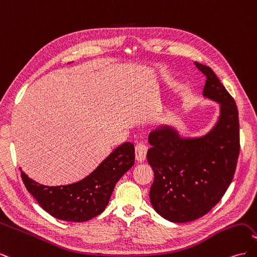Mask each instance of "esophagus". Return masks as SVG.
<instances>
[{"mask_svg":"<svg viewBox=\"0 0 257 257\" xmlns=\"http://www.w3.org/2000/svg\"><path fill=\"white\" fill-rule=\"evenodd\" d=\"M148 152V146L145 143H139L135 147V157L136 160L139 162H143L146 160Z\"/></svg>","mask_w":257,"mask_h":257,"instance_id":"34e87169","label":"esophagus"}]
</instances>
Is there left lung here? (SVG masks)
<instances>
[{
    "mask_svg": "<svg viewBox=\"0 0 257 257\" xmlns=\"http://www.w3.org/2000/svg\"><path fill=\"white\" fill-rule=\"evenodd\" d=\"M195 65L206 76L204 96L221 105L219 121L200 138H181L168 126L153 131L147 153L154 172L152 207L175 223L197 220L219 203L235 175L240 151L234 98L211 68L197 62Z\"/></svg>",
    "mask_w": 257,
    "mask_h": 257,
    "instance_id": "1",
    "label": "left lung"
}]
</instances>
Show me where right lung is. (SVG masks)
Returning a JSON list of instances; mask_svg holds the SVG:
<instances>
[{
    "label": "right lung",
    "instance_id": "1",
    "mask_svg": "<svg viewBox=\"0 0 257 257\" xmlns=\"http://www.w3.org/2000/svg\"><path fill=\"white\" fill-rule=\"evenodd\" d=\"M135 163L134 145H121L88 177L73 184L47 186L21 172L22 181L40 206L56 219L85 222L102 213L115 183Z\"/></svg>",
    "mask_w": 257,
    "mask_h": 257
}]
</instances>
